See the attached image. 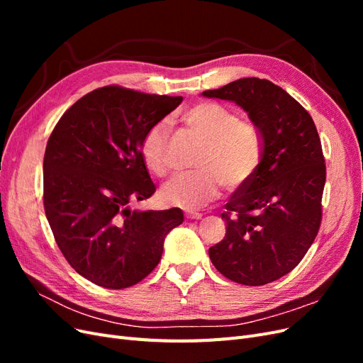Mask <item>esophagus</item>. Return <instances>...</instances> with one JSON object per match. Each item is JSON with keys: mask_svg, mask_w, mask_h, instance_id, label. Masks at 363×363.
<instances>
[{"mask_svg": "<svg viewBox=\"0 0 363 363\" xmlns=\"http://www.w3.org/2000/svg\"><path fill=\"white\" fill-rule=\"evenodd\" d=\"M186 218H188V219H201L203 215L201 213H196V212H192V213H186Z\"/></svg>", "mask_w": 363, "mask_h": 363, "instance_id": "1", "label": "esophagus"}]
</instances>
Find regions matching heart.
Here are the masks:
<instances>
[{
  "label": "heart",
  "instance_id": "1",
  "mask_svg": "<svg viewBox=\"0 0 363 363\" xmlns=\"http://www.w3.org/2000/svg\"><path fill=\"white\" fill-rule=\"evenodd\" d=\"M183 125L204 144L195 159L196 172L179 175L163 186L162 200L183 208H200L219 196V182L235 191L248 183L263 157L259 128L223 104L196 103L180 115ZM169 125L164 121L148 128L140 142V157L150 172L164 177L168 164Z\"/></svg>",
  "mask_w": 363,
  "mask_h": 363
}]
</instances>
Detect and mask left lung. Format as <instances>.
I'll list each match as a JSON object with an SVG mask.
<instances>
[{
  "label": "left lung",
  "mask_w": 363,
  "mask_h": 363,
  "mask_svg": "<svg viewBox=\"0 0 363 363\" xmlns=\"http://www.w3.org/2000/svg\"><path fill=\"white\" fill-rule=\"evenodd\" d=\"M203 95L242 107L263 139L259 169L232 194L221 215L225 236L208 248L224 277L262 286L298 265L320 230L325 184L321 140L309 112L269 80L248 77Z\"/></svg>",
  "instance_id": "8db88e82"
}]
</instances>
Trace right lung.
Wrapping results in <instances>:
<instances>
[{
    "label": "right lung",
    "mask_w": 363,
    "mask_h": 363,
    "mask_svg": "<svg viewBox=\"0 0 363 363\" xmlns=\"http://www.w3.org/2000/svg\"><path fill=\"white\" fill-rule=\"evenodd\" d=\"M183 101L104 86L82 96L54 127L43 156V207L69 265L92 283L124 289L157 267L180 208L131 211L156 192L140 142Z\"/></svg>",
    "instance_id": "1"
}]
</instances>
